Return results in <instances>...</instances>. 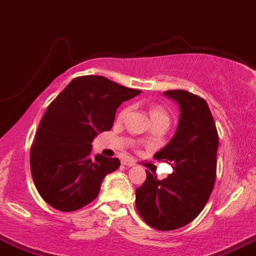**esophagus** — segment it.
Listing matches in <instances>:
<instances>
[{
    "mask_svg": "<svg viewBox=\"0 0 256 256\" xmlns=\"http://www.w3.org/2000/svg\"><path fill=\"white\" fill-rule=\"evenodd\" d=\"M121 163H122L124 166H135V162L130 160V159H124Z\"/></svg>",
    "mask_w": 256,
    "mask_h": 256,
    "instance_id": "obj_1",
    "label": "esophagus"
}]
</instances>
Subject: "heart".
<instances>
[{"mask_svg":"<svg viewBox=\"0 0 256 256\" xmlns=\"http://www.w3.org/2000/svg\"><path fill=\"white\" fill-rule=\"evenodd\" d=\"M128 108L126 107V108H124L122 111L118 114V117H120V118H124V117L128 114ZM150 116H152V121L160 120V118H164V120H169V117H168V114H166V110H164L163 107H160V106L152 107V108L150 110Z\"/></svg>","mask_w":256,"mask_h":256,"instance_id":"b5f03b06","label":"heart"}]
</instances>
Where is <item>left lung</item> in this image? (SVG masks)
I'll use <instances>...</instances> for the list:
<instances>
[{"label": "left lung", "mask_w": 256, "mask_h": 256, "mask_svg": "<svg viewBox=\"0 0 256 256\" xmlns=\"http://www.w3.org/2000/svg\"><path fill=\"white\" fill-rule=\"evenodd\" d=\"M164 94L178 104L180 114L174 136L154 158L174 170L163 180L146 170L135 190V206L150 228L170 231L192 222L206 206L216 180L218 134L202 97L183 90Z\"/></svg>", "instance_id": "left-lung-1"}]
</instances>
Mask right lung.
I'll list each match as a JSON object with an SVG mask.
<instances>
[{"label": "right lung", "instance_id": "1", "mask_svg": "<svg viewBox=\"0 0 256 256\" xmlns=\"http://www.w3.org/2000/svg\"><path fill=\"white\" fill-rule=\"evenodd\" d=\"M140 92L102 76H83L48 106L30 150L32 180L48 204L70 212L96 200L120 160L90 156L93 139L111 130L118 106Z\"/></svg>", "mask_w": 256, "mask_h": 256}]
</instances>
